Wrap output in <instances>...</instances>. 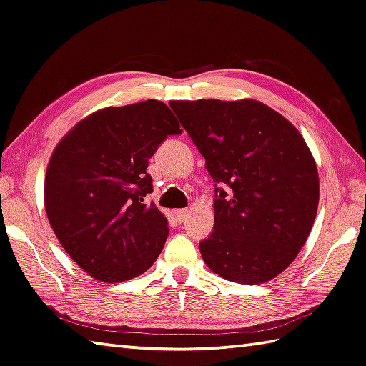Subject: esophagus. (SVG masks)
<instances>
[{"label":"esophagus","mask_w":366,"mask_h":366,"mask_svg":"<svg viewBox=\"0 0 366 366\" xmlns=\"http://www.w3.org/2000/svg\"><path fill=\"white\" fill-rule=\"evenodd\" d=\"M186 216H188V210H186V208H182V210H175V218L178 219V222H183L186 219Z\"/></svg>","instance_id":"1"}]
</instances>
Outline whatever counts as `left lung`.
I'll use <instances>...</instances> for the list:
<instances>
[{"instance_id": "obj_1", "label": "left lung", "mask_w": 366, "mask_h": 366, "mask_svg": "<svg viewBox=\"0 0 366 366\" xmlns=\"http://www.w3.org/2000/svg\"><path fill=\"white\" fill-rule=\"evenodd\" d=\"M214 182L204 262L242 285L270 281L307 242L319 204L316 162L292 124L265 104L172 101Z\"/></svg>"}]
</instances>
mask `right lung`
<instances>
[{"mask_svg": "<svg viewBox=\"0 0 366 366\" xmlns=\"http://www.w3.org/2000/svg\"><path fill=\"white\" fill-rule=\"evenodd\" d=\"M180 129L161 101L94 112L56 145L46 175L50 226L74 262L99 281L147 272L164 248L169 222L153 202L148 161Z\"/></svg>", "mask_w": 366, "mask_h": 366, "instance_id": "obj_1", "label": "right lung"}]
</instances>
